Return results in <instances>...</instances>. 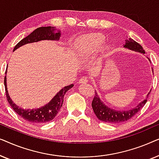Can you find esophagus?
<instances>
[{"instance_id":"34e87169","label":"esophagus","mask_w":159,"mask_h":159,"mask_svg":"<svg viewBox=\"0 0 159 159\" xmlns=\"http://www.w3.org/2000/svg\"><path fill=\"white\" fill-rule=\"evenodd\" d=\"M89 81V80H88V78L87 77H82L81 79L80 80V83L81 84V83H87V82H88Z\"/></svg>"}]
</instances>
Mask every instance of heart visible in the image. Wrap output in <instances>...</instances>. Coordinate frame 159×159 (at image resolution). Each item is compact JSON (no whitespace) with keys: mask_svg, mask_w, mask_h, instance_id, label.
<instances>
[{"mask_svg":"<svg viewBox=\"0 0 159 159\" xmlns=\"http://www.w3.org/2000/svg\"><path fill=\"white\" fill-rule=\"evenodd\" d=\"M103 42V38L101 34H88L78 40L77 46L84 52V54L92 53L101 47Z\"/></svg>","mask_w":159,"mask_h":159,"instance_id":"1","label":"heart"}]
</instances>
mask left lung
I'll list each match as a JSON object with an SVG mask.
<instances>
[{
    "label": "left lung",
    "instance_id": "obj_1",
    "mask_svg": "<svg viewBox=\"0 0 159 159\" xmlns=\"http://www.w3.org/2000/svg\"><path fill=\"white\" fill-rule=\"evenodd\" d=\"M124 47L127 48L128 49L132 50V51L139 52V53L145 54V52L143 50V47L132 39H129L126 41L125 45ZM150 93L147 95L148 98ZM147 102V98L141 102L137 107L132 108L131 110L128 111H117L114 110L112 108H108L106 106L103 102L99 98V96L97 93H95L94 98H93L92 101V107L95 114L96 115L98 119L99 120L106 123L110 124H118L121 122H124L129 120L132 118L134 115H136L140 111L141 108L145 106Z\"/></svg>",
    "mask_w": 159,
    "mask_h": 159
}]
</instances>
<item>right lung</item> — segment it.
Wrapping results in <instances>:
<instances>
[{
    "label": "right lung",
    "instance_id": "obj_1",
    "mask_svg": "<svg viewBox=\"0 0 159 159\" xmlns=\"http://www.w3.org/2000/svg\"><path fill=\"white\" fill-rule=\"evenodd\" d=\"M53 31V27L52 29L51 27H41L37 28L31 34H30L26 38L19 41L16 46L14 47V51L21 47V45L27 44V43L38 42V41L43 40H58L61 35L60 31H58V32H56V33H54ZM4 84H5L6 98H7V101L9 103L10 106H11L13 110L25 120L36 124L45 123L53 120L61 108L63 102H64V95L66 94V93L69 89H71L74 86V84H70V85L64 87L56 95V96L48 103L43 106V107L37 108V109L25 110L17 106L16 104L13 103L11 99L10 98L9 95L8 94L7 87H6V76L4 77Z\"/></svg>",
    "mask_w": 159,
    "mask_h": 159
}]
</instances>
